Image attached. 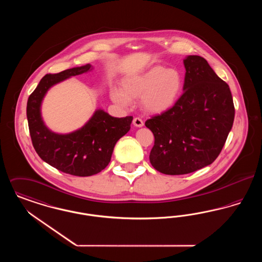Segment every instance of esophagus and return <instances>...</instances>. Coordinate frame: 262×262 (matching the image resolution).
Segmentation results:
<instances>
[{
	"instance_id": "esophagus-1",
	"label": "esophagus",
	"mask_w": 262,
	"mask_h": 262,
	"mask_svg": "<svg viewBox=\"0 0 262 262\" xmlns=\"http://www.w3.org/2000/svg\"><path fill=\"white\" fill-rule=\"evenodd\" d=\"M133 123H134V125H136V126H138V127H141V126H143V125H144V123H143L142 119H141V118H139V117L135 118V119H134V121H133Z\"/></svg>"
}]
</instances>
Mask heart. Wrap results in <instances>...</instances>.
I'll use <instances>...</instances> for the list:
<instances>
[{
    "mask_svg": "<svg viewBox=\"0 0 262 262\" xmlns=\"http://www.w3.org/2000/svg\"><path fill=\"white\" fill-rule=\"evenodd\" d=\"M183 88L184 78L180 71L156 66L142 75L127 78L123 90H113L112 98L118 105L127 107L132 99L141 97V104L145 111L158 114L174 106L182 94Z\"/></svg>",
    "mask_w": 262,
    "mask_h": 262,
    "instance_id": "obj_1",
    "label": "heart"
}]
</instances>
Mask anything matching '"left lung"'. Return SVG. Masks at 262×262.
I'll use <instances>...</instances> for the list:
<instances>
[{
    "instance_id": "obj_1",
    "label": "left lung",
    "mask_w": 262,
    "mask_h": 262,
    "mask_svg": "<svg viewBox=\"0 0 262 262\" xmlns=\"http://www.w3.org/2000/svg\"><path fill=\"white\" fill-rule=\"evenodd\" d=\"M184 63V93L171 109L145 122L154 135L150 163L162 174H189L214 162L235 118L229 85L207 61L188 56Z\"/></svg>"
}]
</instances>
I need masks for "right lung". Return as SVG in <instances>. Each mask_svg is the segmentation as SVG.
I'll return each mask as SVG.
<instances>
[{
  "label": "right lung",
  "instance_id": "obj_1",
  "mask_svg": "<svg viewBox=\"0 0 262 262\" xmlns=\"http://www.w3.org/2000/svg\"><path fill=\"white\" fill-rule=\"evenodd\" d=\"M91 64L73 68L42 77L27 101L26 115L33 147L39 157L66 174L88 177L97 174L111 161L116 142L129 130L133 116L114 118L98 110L86 125L69 135L50 132L40 115V105L47 90L63 79L86 73Z\"/></svg>",
  "mask_w": 262,
  "mask_h": 262
}]
</instances>
